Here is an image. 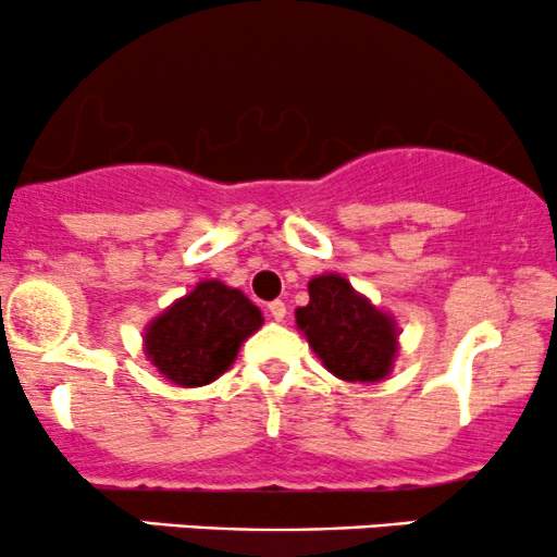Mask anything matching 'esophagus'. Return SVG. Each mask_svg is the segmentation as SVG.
<instances>
[{
    "label": "esophagus",
    "mask_w": 557,
    "mask_h": 557,
    "mask_svg": "<svg viewBox=\"0 0 557 557\" xmlns=\"http://www.w3.org/2000/svg\"><path fill=\"white\" fill-rule=\"evenodd\" d=\"M267 309H270V317L274 319V322H283V319L287 317V309H285L283 300H272V304L267 306Z\"/></svg>",
    "instance_id": "obj_1"
}]
</instances>
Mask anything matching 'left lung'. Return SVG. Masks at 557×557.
<instances>
[{"instance_id": "obj_1", "label": "left lung", "mask_w": 557, "mask_h": 557, "mask_svg": "<svg viewBox=\"0 0 557 557\" xmlns=\"http://www.w3.org/2000/svg\"><path fill=\"white\" fill-rule=\"evenodd\" d=\"M296 324L327 372L345 382L385 380L398 356L395 319L341 274L311 280L309 304L296 309Z\"/></svg>"}]
</instances>
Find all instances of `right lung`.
Returning <instances> with one entry per match:
<instances>
[{
  "instance_id": "right-lung-1",
  "label": "right lung",
  "mask_w": 557,
  "mask_h": 557,
  "mask_svg": "<svg viewBox=\"0 0 557 557\" xmlns=\"http://www.w3.org/2000/svg\"><path fill=\"white\" fill-rule=\"evenodd\" d=\"M261 324V311L238 287L203 280L146 327V356L175 385L201 387L233 367L240 343Z\"/></svg>"
}]
</instances>
